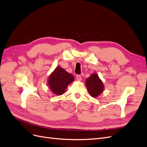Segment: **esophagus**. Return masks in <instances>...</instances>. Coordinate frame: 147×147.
<instances>
[{"mask_svg":"<svg viewBox=\"0 0 147 147\" xmlns=\"http://www.w3.org/2000/svg\"><path fill=\"white\" fill-rule=\"evenodd\" d=\"M76 79H77V80H78L79 81H80L81 80H82V77L80 76V75L78 74V75L76 76Z\"/></svg>","mask_w":147,"mask_h":147,"instance_id":"obj_1","label":"esophagus"}]
</instances>
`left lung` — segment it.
I'll use <instances>...</instances> for the list:
<instances>
[{
	"label": "left lung",
	"mask_w": 147,
	"mask_h": 147,
	"mask_svg": "<svg viewBox=\"0 0 147 147\" xmlns=\"http://www.w3.org/2000/svg\"><path fill=\"white\" fill-rule=\"evenodd\" d=\"M85 84L90 96L93 97H97L104 91V84L97 74H92L86 79Z\"/></svg>",
	"instance_id": "8db88e82"
}]
</instances>
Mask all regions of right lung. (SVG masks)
I'll list each match as a JSON object with an SVG mask.
<instances>
[{
    "label": "right lung",
    "instance_id": "add662e5",
    "mask_svg": "<svg viewBox=\"0 0 147 147\" xmlns=\"http://www.w3.org/2000/svg\"><path fill=\"white\" fill-rule=\"evenodd\" d=\"M74 80L73 76L60 67H57L50 74L48 85L51 91L56 95L64 93L68 85Z\"/></svg>",
    "mask_w": 147,
    "mask_h": 147
}]
</instances>
